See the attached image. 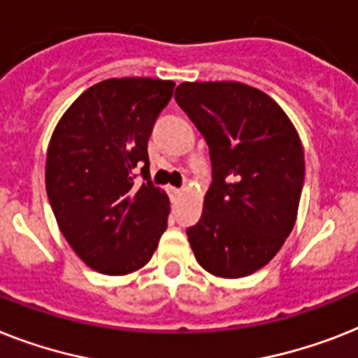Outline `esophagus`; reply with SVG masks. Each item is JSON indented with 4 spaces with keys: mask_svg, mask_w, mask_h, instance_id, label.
I'll list each match as a JSON object with an SVG mask.
<instances>
[{
    "mask_svg": "<svg viewBox=\"0 0 358 358\" xmlns=\"http://www.w3.org/2000/svg\"><path fill=\"white\" fill-rule=\"evenodd\" d=\"M168 192H170V196L172 197L181 196V188H176V186H170V188H168Z\"/></svg>",
    "mask_w": 358,
    "mask_h": 358,
    "instance_id": "34e87169",
    "label": "esophagus"
}]
</instances>
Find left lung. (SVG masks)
Instances as JSON below:
<instances>
[{
    "label": "left lung",
    "instance_id": "8db88e82",
    "mask_svg": "<svg viewBox=\"0 0 358 358\" xmlns=\"http://www.w3.org/2000/svg\"><path fill=\"white\" fill-rule=\"evenodd\" d=\"M176 100L210 148L205 210L186 229L192 250L215 276H249L276 256L294 227L302 143L283 109L250 85L182 82Z\"/></svg>",
    "mask_w": 358,
    "mask_h": 358
}]
</instances>
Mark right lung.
Segmentation results:
<instances>
[{"label":"right lung","instance_id":"1","mask_svg":"<svg viewBox=\"0 0 358 358\" xmlns=\"http://www.w3.org/2000/svg\"><path fill=\"white\" fill-rule=\"evenodd\" d=\"M173 87L155 78L99 82L52 133L47 197L67 243L102 274L146 265L168 227L170 201L150 181L148 138ZM138 171L143 185L134 182Z\"/></svg>","mask_w":358,"mask_h":358}]
</instances>
